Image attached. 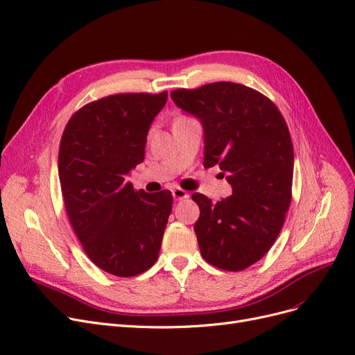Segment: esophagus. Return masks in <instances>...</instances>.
Segmentation results:
<instances>
[{"instance_id": "34e87169", "label": "esophagus", "mask_w": 355, "mask_h": 355, "mask_svg": "<svg viewBox=\"0 0 355 355\" xmlns=\"http://www.w3.org/2000/svg\"><path fill=\"white\" fill-rule=\"evenodd\" d=\"M173 197H174V200H182V198H187L189 197V193L186 190L177 187V189L173 190Z\"/></svg>"}]
</instances>
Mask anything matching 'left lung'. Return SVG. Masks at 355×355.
<instances>
[{
    "label": "left lung",
    "mask_w": 355,
    "mask_h": 355,
    "mask_svg": "<svg viewBox=\"0 0 355 355\" xmlns=\"http://www.w3.org/2000/svg\"><path fill=\"white\" fill-rule=\"evenodd\" d=\"M171 98L202 123L205 168L219 165L232 187L218 203L191 196L200 252L220 270L248 268L275 242L291 202L295 155L286 121L271 100L236 83L182 88Z\"/></svg>",
    "instance_id": "left-lung-1"
}]
</instances>
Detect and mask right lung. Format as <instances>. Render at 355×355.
<instances>
[{
	"instance_id": "right-lung-1",
	"label": "right lung",
	"mask_w": 355,
	"mask_h": 355,
	"mask_svg": "<svg viewBox=\"0 0 355 355\" xmlns=\"http://www.w3.org/2000/svg\"><path fill=\"white\" fill-rule=\"evenodd\" d=\"M166 100L164 91L92 101L60 139L59 181L73 232L92 263L117 277L155 264L171 213V191H135L126 181L145 159L148 132Z\"/></svg>"
}]
</instances>
